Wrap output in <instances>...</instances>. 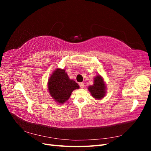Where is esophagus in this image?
Wrapping results in <instances>:
<instances>
[{
    "mask_svg": "<svg viewBox=\"0 0 151 151\" xmlns=\"http://www.w3.org/2000/svg\"><path fill=\"white\" fill-rule=\"evenodd\" d=\"M79 86H80V88H84V84L83 83H79Z\"/></svg>",
    "mask_w": 151,
    "mask_h": 151,
    "instance_id": "34e87169",
    "label": "esophagus"
}]
</instances>
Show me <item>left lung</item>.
Segmentation results:
<instances>
[{
  "instance_id": "1",
  "label": "left lung",
  "mask_w": 151,
  "mask_h": 151,
  "mask_svg": "<svg viewBox=\"0 0 151 151\" xmlns=\"http://www.w3.org/2000/svg\"><path fill=\"white\" fill-rule=\"evenodd\" d=\"M88 89L94 98L98 99L103 98L106 93V89L102 77L100 76L96 77L94 80V84L90 86Z\"/></svg>"
}]
</instances>
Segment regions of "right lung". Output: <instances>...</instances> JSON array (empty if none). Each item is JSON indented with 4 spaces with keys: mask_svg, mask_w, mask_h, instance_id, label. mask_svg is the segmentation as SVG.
Segmentation results:
<instances>
[{
    "mask_svg": "<svg viewBox=\"0 0 151 151\" xmlns=\"http://www.w3.org/2000/svg\"><path fill=\"white\" fill-rule=\"evenodd\" d=\"M79 86L70 80L64 69L55 70L48 81V90L51 96L59 103H64L70 98L73 91Z\"/></svg>",
    "mask_w": 151,
    "mask_h": 151,
    "instance_id": "1",
    "label": "right lung"
}]
</instances>
